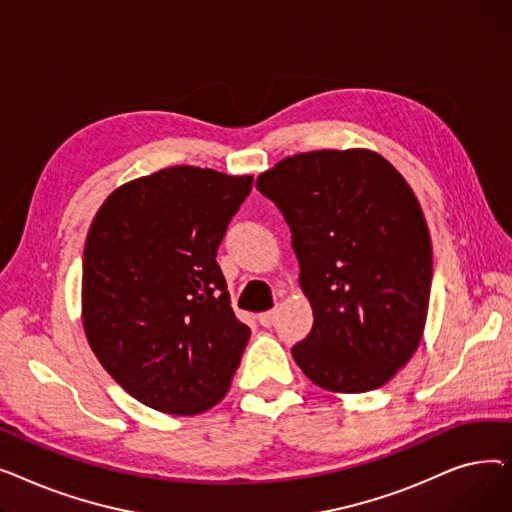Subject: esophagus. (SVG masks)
I'll return each instance as SVG.
<instances>
[{
	"instance_id": "34e87169",
	"label": "esophagus",
	"mask_w": 512,
	"mask_h": 512,
	"mask_svg": "<svg viewBox=\"0 0 512 512\" xmlns=\"http://www.w3.org/2000/svg\"><path fill=\"white\" fill-rule=\"evenodd\" d=\"M276 319H278V311H276V309L263 311V313L257 315V321H259V324H261L263 328H272V326L276 324Z\"/></svg>"
}]
</instances>
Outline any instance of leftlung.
I'll use <instances>...</instances> for the list:
<instances>
[{
	"mask_svg": "<svg viewBox=\"0 0 512 512\" xmlns=\"http://www.w3.org/2000/svg\"><path fill=\"white\" fill-rule=\"evenodd\" d=\"M255 186L290 226L313 309L294 361L330 392L384 386L417 351L432 290V240L411 186L367 149L292 155Z\"/></svg>",
	"mask_w": 512,
	"mask_h": 512,
	"instance_id": "left-lung-1",
	"label": "left lung"
}]
</instances>
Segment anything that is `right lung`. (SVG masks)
I'll return each mask as SVG.
<instances>
[{
  "mask_svg": "<svg viewBox=\"0 0 512 512\" xmlns=\"http://www.w3.org/2000/svg\"><path fill=\"white\" fill-rule=\"evenodd\" d=\"M253 176L174 166L99 207L83 257V326L95 357L143 405L197 415L226 396L251 330L215 255Z\"/></svg>",
  "mask_w": 512,
  "mask_h": 512,
  "instance_id": "add662e5",
  "label": "right lung"
}]
</instances>
